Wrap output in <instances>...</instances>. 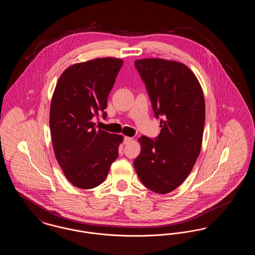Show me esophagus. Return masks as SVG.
<instances>
[{
  "label": "esophagus",
  "mask_w": 255,
  "mask_h": 255,
  "mask_svg": "<svg viewBox=\"0 0 255 255\" xmlns=\"http://www.w3.org/2000/svg\"><path fill=\"white\" fill-rule=\"evenodd\" d=\"M132 140H133V138H132V137H130V136H124V138H123V142H124V144H129Z\"/></svg>",
  "instance_id": "1"
}]
</instances>
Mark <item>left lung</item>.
Returning a JSON list of instances; mask_svg holds the SVG:
<instances>
[{
  "label": "left lung",
  "mask_w": 255,
  "mask_h": 255,
  "mask_svg": "<svg viewBox=\"0 0 255 255\" xmlns=\"http://www.w3.org/2000/svg\"><path fill=\"white\" fill-rule=\"evenodd\" d=\"M150 97L160 133L142 135L133 166L150 190L166 194L186 179L201 152L206 120L205 97L194 73L175 61L146 58L134 62Z\"/></svg>",
  "instance_id": "left-lung-1"
}]
</instances>
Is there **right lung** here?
Here are the masks:
<instances>
[{
    "mask_svg": "<svg viewBox=\"0 0 255 255\" xmlns=\"http://www.w3.org/2000/svg\"><path fill=\"white\" fill-rule=\"evenodd\" d=\"M123 61L97 58L74 64L61 74L49 111L53 150L65 177L82 189L105 181L119 157L122 134L96 130L93 119H106L107 99Z\"/></svg>",
    "mask_w": 255,
    "mask_h": 255,
    "instance_id": "obj_1",
    "label": "right lung"
}]
</instances>
